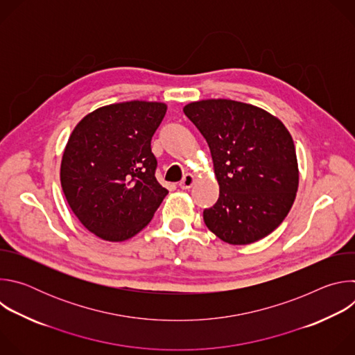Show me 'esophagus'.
I'll list each match as a JSON object with an SVG mask.
<instances>
[{
    "label": "esophagus",
    "mask_w": 355,
    "mask_h": 355,
    "mask_svg": "<svg viewBox=\"0 0 355 355\" xmlns=\"http://www.w3.org/2000/svg\"><path fill=\"white\" fill-rule=\"evenodd\" d=\"M193 182H195V177L191 173H188L182 177V180L180 182V188L181 189H189L193 185Z\"/></svg>",
    "instance_id": "34e87169"
}]
</instances>
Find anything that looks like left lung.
Returning <instances> with one entry per match:
<instances>
[{"label": "left lung", "instance_id": "obj_1", "mask_svg": "<svg viewBox=\"0 0 355 355\" xmlns=\"http://www.w3.org/2000/svg\"><path fill=\"white\" fill-rule=\"evenodd\" d=\"M184 114L209 144L219 199L204 211L208 229L241 245L274 232L291 211L299 184L295 144L267 111L232 99H202Z\"/></svg>", "mask_w": 355, "mask_h": 355}]
</instances>
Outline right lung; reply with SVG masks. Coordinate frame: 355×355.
I'll return each mask as SVG.
<instances>
[{"label": "right lung", "instance_id": "1", "mask_svg": "<svg viewBox=\"0 0 355 355\" xmlns=\"http://www.w3.org/2000/svg\"><path fill=\"white\" fill-rule=\"evenodd\" d=\"M163 103L128 101L85 115L66 144L60 182L69 205L91 233L123 241L146 227L168 193L156 178L151 137Z\"/></svg>", "mask_w": 355, "mask_h": 355}]
</instances>
